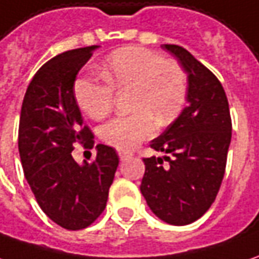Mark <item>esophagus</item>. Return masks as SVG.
<instances>
[{
  "label": "esophagus",
  "instance_id": "obj_1",
  "mask_svg": "<svg viewBox=\"0 0 259 259\" xmlns=\"http://www.w3.org/2000/svg\"><path fill=\"white\" fill-rule=\"evenodd\" d=\"M130 156H132V153H129V152H122V150H119V159L122 160H126L127 159V157H130Z\"/></svg>",
  "mask_w": 259,
  "mask_h": 259
}]
</instances>
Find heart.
<instances>
[{
	"instance_id": "obj_1",
	"label": "heart",
	"mask_w": 259,
	"mask_h": 259,
	"mask_svg": "<svg viewBox=\"0 0 259 259\" xmlns=\"http://www.w3.org/2000/svg\"><path fill=\"white\" fill-rule=\"evenodd\" d=\"M100 72L109 85L93 79H76L73 96L92 119L106 116L113 105V89L132 95L130 116H117L102 124V142L119 150H132L156 132V122L167 126L180 113L187 95V76L180 65L143 48H123L103 62Z\"/></svg>"
}]
</instances>
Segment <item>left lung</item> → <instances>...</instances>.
I'll use <instances>...</instances> for the list:
<instances>
[{
	"instance_id": "1",
	"label": "left lung",
	"mask_w": 259,
	"mask_h": 259,
	"mask_svg": "<svg viewBox=\"0 0 259 259\" xmlns=\"http://www.w3.org/2000/svg\"><path fill=\"white\" fill-rule=\"evenodd\" d=\"M187 73V106L152 149L163 157L143 159L140 191L156 217L187 226L204 215L217 197L231 143V117L223 85L187 49L164 44Z\"/></svg>"
}]
</instances>
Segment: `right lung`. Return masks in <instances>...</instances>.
<instances>
[{"mask_svg":"<svg viewBox=\"0 0 259 259\" xmlns=\"http://www.w3.org/2000/svg\"><path fill=\"white\" fill-rule=\"evenodd\" d=\"M98 45L56 55L35 73L19 117L18 150L25 179L42 211L66 230L91 226L105 210L119 166L115 149L98 144L96 160L78 164L73 143L92 142L73 96L80 68Z\"/></svg>","mask_w":259,"mask_h":259,"instance_id":"add662e5","label":"right lung"}]
</instances>
